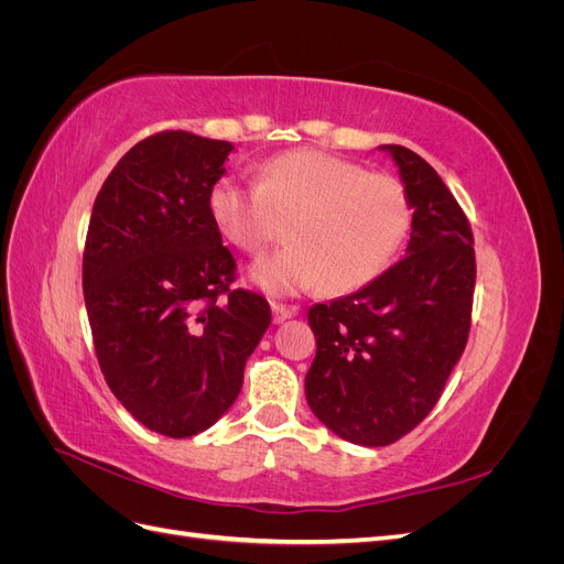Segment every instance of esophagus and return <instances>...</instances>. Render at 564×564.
<instances>
[{
  "instance_id": "obj_1",
  "label": "esophagus",
  "mask_w": 564,
  "mask_h": 564,
  "mask_svg": "<svg viewBox=\"0 0 564 564\" xmlns=\"http://www.w3.org/2000/svg\"><path fill=\"white\" fill-rule=\"evenodd\" d=\"M272 322L275 324H282L286 319H292L296 315V308H292V305H282V303H272Z\"/></svg>"
}]
</instances>
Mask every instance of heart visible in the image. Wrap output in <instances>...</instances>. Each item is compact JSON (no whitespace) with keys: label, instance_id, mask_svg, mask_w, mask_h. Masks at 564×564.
<instances>
[{"label":"heart","instance_id":"obj_1","mask_svg":"<svg viewBox=\"0 0 564 564\" xmlns=\"http://www.w3.org/2000/svg\"><path fill=\"white\" fill-rule=\"evenodd\" d=\"M218 235L245 253H261L284 235V249L249 268L253 286L294 296L322 286L350 294L377 280L412 228L404 185L322 150L268 160L253 183L218 178L207 193Z\"/></svg>","mask_w":564,"mask_h":564}]
</instances>
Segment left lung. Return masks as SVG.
<instances>
[{
  "label": "left lung",
  "instance_id": "8db88e82",
  "mask_svg": "<svg viewBox=\"0 0 564 564\" xmlns=\"http://www.w3.org/2000/svg\"><path fill=\"white\" fill-rule=\"evenodd\" d=\"M412 202L404 259L308 313L317 355L305 400L352 445L386 447L429 416L466 348L475 289L468 218L435 169L402 145H379Z\"/></svg>",
  "mask_w": 564,
  "mask_h": 564
}]
</instances>
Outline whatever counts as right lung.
Listing matches in <instances>:
<instances>
[{
	"instance_id": "obj_1",
	"label": "right lung",
	"mask_w": 564,
	"mask_h": 564,
	"mask_svg": "<svg viewBox=\"0 0 564 564\" xmlns=\"http://www.w3.org/2000/svg\"><path fill=\"white\" fill-rule=\"evenodd\" d=\"M228 141L164 131L135 143L94 202L84 303L100 371L145 429L207 431L240 395L270 308L230 289L235 259L207 212Z\"/></svg>"
}]
</instances>
